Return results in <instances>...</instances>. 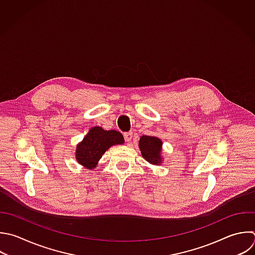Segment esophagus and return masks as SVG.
I'll list each match as a JSON object with an SVG mask.
<instances>
[{
  "label": "esophagus",
  "instance_id": "1",
  "mask_svg": "<svg viewBox=\"0 0 255 255\" xmlns=\"http://www.w3.org/2000/svg\"><path fill=\"white\" fill-rule=\"evenodd\" d=\"M124 136H125V139L128 141V142H129V141H131V139H132V136H133V134H132V131H128V132H125V134H124Z\"/></svg>",
  "mask_w": 255,
  "mask_h": 255
}]
</instances>
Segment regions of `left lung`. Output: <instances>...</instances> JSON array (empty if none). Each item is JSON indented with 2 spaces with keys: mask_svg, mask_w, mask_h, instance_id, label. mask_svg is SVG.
Masks as SVG:
<instances>
[{
  "mask_svg": "<svg viewBox=\"0 0 255 255\" xmlns=\"http://www.w3.org/2000/svg\"><path fill=\"white\" fill-rule=\"evenodd\" d=\"M138 146L142 157L147 162L154 165H159L162 163V141L159 137L151 135H141L138 141Z\"/></svg>",
  "mask_w": 255,
  "mask_h": 255,
  "instance_id": "8db88e82",
  "label": "left lung"
}]
</instances>
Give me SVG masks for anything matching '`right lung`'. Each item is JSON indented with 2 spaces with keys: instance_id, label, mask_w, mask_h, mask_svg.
I'll list each match as a JSON object with an SVG mask.
<instances>
[{
  "instance_id": "obj_1",
  "label": "right lung",
  "mask_w": 255,
  "mask_h": 255,
  "mask_svg": "<svg viewBox=\"0 0 255 255\" xmlns=\"http://www.w3.org/2000/svg\"><path fill=\"white\" fill-rule=\"evenodd\" d=\"M123 143H125V139L120 131L93 127L84 139L77 144L76 159L84 167L93 169L111 146Z\"/></svg>"
}]
</instances>
